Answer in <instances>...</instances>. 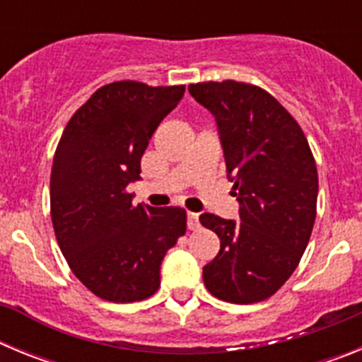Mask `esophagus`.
<instances>
[{"mask_svg": "<svg viewBox=\"0 0 362 362\" xmlns=\"http://www.w3.org/2000/svg\"><path fill=\"white\" fill-rule=\"evenodd\" d=\"M188 228H190V230H199L201 228L199 214L188 212Z\"/></svg>", "mask_w": 362, "mask_h": 362, "instance_id": "34e87169", "label": "esophagus"}]
</instances>
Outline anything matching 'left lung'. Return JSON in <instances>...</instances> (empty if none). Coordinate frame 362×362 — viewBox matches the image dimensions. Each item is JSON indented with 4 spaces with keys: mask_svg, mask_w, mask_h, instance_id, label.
<instances>
[{
    "mask_svg": "<svg viewBox=\"0 0 362 362\" xmlns=\"http://www.w3.org/2000/svg\"><path fill=\"white\" fill-rule=\"evenodd\" d=\"M217 121L226 174L239 192V219L201 214L221 250L203 268L214 297L252 305L283 286L305 254L317 214V166L306 136L286 108L250 83L188 86Z\"/></svg>",
    "mask_w": 362,
    "mask_h": 362,
    "instance_id": "1",
    "label": "left lung"
}]
</instances>
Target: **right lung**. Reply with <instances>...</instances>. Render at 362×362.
I'll return each mask as SVG.
<instances>
[{
	"label": "right lung",
	"mask_w": 362,
	"mask_h": 362,
	"mask_svg": "<svg viewBox=\"0 0 362 362\" xmlns=\"http://www.w3.org/2000/svg\"><path fill=\"white\" fill-rule=\"evenodd\" d=\"M185 85L114 81L66 123L54 153L50 217L74 276L112 303L148 299L161 261L187 232L179 206L134 204L127 190L141 174L150 137L181 101Z\"/></svg>",
	"instance_id": "right-lung-1"
}]
</instances>
